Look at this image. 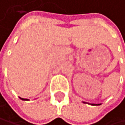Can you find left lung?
I'll list each match as a JSON object with an SVG mask.
<instances>
[{"mask_svg":"<svg viewBox=\"0 0 125 125\" xmlns=\"http://www.w3.org/2000/svg\"><path fill=\"white\" fill-rule=\"evenodd\" d=\"M84 103H85V102H84ZM91 105H100L99 104H91Z\"/></svg>","mask_w":125,"mask_h":125,"instance_id":"8db88e82","label":"left lung"}]
</instances>
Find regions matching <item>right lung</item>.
I'll use <instances>...</instances> for the list:
<instances>
[{
  "mask_svg": "<svg viewBox=\"0 0 125 125\" xmlns=\"http://www.w3.org/2000/svg\"><path fill=\"white\" fill-rule=\"evenodd\" d=\"M21 100H24V101H27V100H28V99H25V98H20Z\"/></svg>",
  "mask_w": 125,
  "mask_h": 125,
  "instance_id": "right-lung-1",
  "label": "right lung"
}]
</instances>
